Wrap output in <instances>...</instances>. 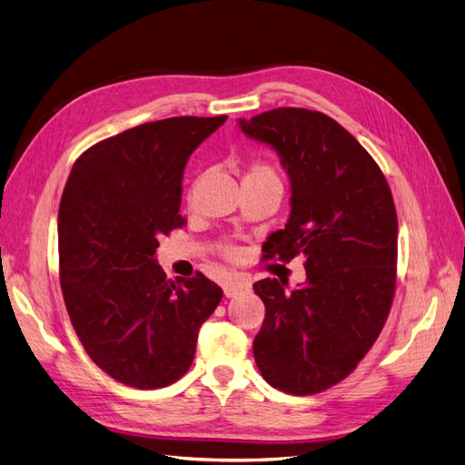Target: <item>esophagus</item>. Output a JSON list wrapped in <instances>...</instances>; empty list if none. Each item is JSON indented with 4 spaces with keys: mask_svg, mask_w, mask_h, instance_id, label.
Segmentation results:
<instances>
[{
    "mask_svg": "<svg viewBox=\"0 0 465 465\" xmlns=\"http://www.w3.org/2000/svg\"><path fill=\"white\" fill-rule=\"evenodd\" d=\"M250 289V281L244 277H232L229 281H224L223 283V291H224V297H236L238 292L248 291Z\"/></svg>",
    "mask_w": 465,
    "mask_h": 465,
    "instance_id": "1",
    "label": "esophagus"
}]
</instances>
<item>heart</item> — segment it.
I'll list each match as a JSON object with an SVG mask.
<instances>
[{
    "mask_svg": "<svg viewBox=\"0 0 465 465\" xmlns=\"http://www.w3.org/2000/svg\"><path fill=\"white\" fill-rule=\"evenodd\" d=\"M252 178L279 180V176H277V173L273 171V168H272L270 164H267V163H263V161H256V163L250 164L244 180H252ZM223 254L227 256V258H236V256H238V248H236V246H231V244H224V246H223Z\"/></svg>",
    "mask_w": 465,
    "mask_h": 465,
    "instance_id": "heart-1",
    "label": "heart"
}]
</instances>
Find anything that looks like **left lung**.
Returning <instances> with one entry per match:
<instances>
[{
	"label": "left lung",
	"mask_w": 465,
	"mask_h": 465,
	"mask_svg": "<svg viewBox=\"0 0 465 465\" xmlns=\"http://www.w3.org/2000/svg\"><path fill=\"white\" fill-rule=\"evenodd\" d=\"M272 145L291 180V215L267 236L265 260L304 256L306 281L262 279L254 359L267 384L308 396L341 382L382 331L396 292L398 215L380 166L333 118L275 108L238 120Z\"/></svg>",
	"instance_id": "left-lung-1"
}]
</instances>
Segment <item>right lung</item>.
<instances>
[{
	"label": "right lung",
	"mask_w": 465,
	"mask_h": 465,
	"mask_svg": "<svg viewBox=\"0 0 465 465\" xmlns=\"http://www.w3.org/2000/svg\"><path fill=\"white\" fill-rule=\"evenodd\" d=\"M227 116L147 122L93 145L69 173L58 211L60 283L69 320L96 367L154 390L184 376L223 291L203 273L166 279L159 236L184 224L190 154Z\"/></svg>",
	"instance_id": "1"
}]
</instances>
